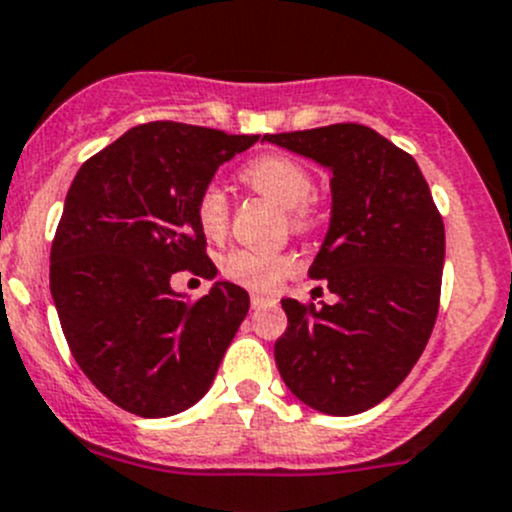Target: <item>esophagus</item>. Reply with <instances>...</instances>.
Segmentation results:
<instances>
[{
	"instance_id": "34e87169",
	"label": "esophagus",
	"mask_w": 512,
	"mask_h": 512,
	"mask_svg": "<svg viewBox=\"0 0 512 512\" xmlns=\"http://www.w3.org/2000/svg\"><path fill=\"white\" fill-rule=\"evenodd\" d=\"M250 304H252V309H262V307H267V304H272V299L270 297H260V294H252Z\"/></svg>"
}]
</instances>
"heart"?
Wrapping results in <instances>:
<instances>
[{
    "mask_svg": "<svg viewBox=\"0 0 512 512\" xmlns=\"http://www.w3.org/2000/svg\"><path fill=\"white\" fill-rule=\"evenodd\" d=\"M240 175L252 190L267 195L277 205L289 210V223L294 230H304V227L312 225L314 210L309 205V195L314 190V178L307 165L289 156L272 153V156H262L247 163ZM195 223L210 240H218L227 232L230 200H227L223 185L215 183V180L205 183L195 198ZM220 270L227 280L250 289V292L275 294L285 285L287 277L297 272V257L289 255V252L235 247L223 257Z\"/></svg>",
    "mask_w": 512,
    "mask_h": 512,
    "instance_id": "b5f03b06",
    "label": "heart"
}]
</instances>
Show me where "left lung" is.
I'll use <instances>...</instances> for the list:
<instances>
[{
	"label": "left lung",
	"instance_id": "8db88e82",
	"mask_svg": "<svg viewBox=\"0 0 512 512\" xmlns=\"http://www.w3.org/2000/svg\"><path fill=\"white\" fill-rule=\"evenodd\" d=\"M265 141L332 170V223L309 277L339 297L319 307L282 299L277 369L312 409L361 414L426 349L441 304L443 218L416 160L374 128L332 123Z\"/></svg>",
	"mask_w": 512,
	"mask_h": 512
}]
</instances>
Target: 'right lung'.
<instances>
[{
	"instance_id": "add662e5",
	"label": "right lung",
	"mask_w": 512,
	"mask_h": 512,
	"mask_svg": "<svg viewBox=\"0 0 512 512\" xmlns=\"http://www.w3.org/2000/svg\"><path fill=\"white\" fill-rule=\"evenodd\" d=\"M260 136L151 121L91 156L66 193L51 242V297L76 364L106 399L143 418L190 409L250 309L218 282L180 299L170 277H215L195 198Z\"/></svg>"
}]
</instances>
